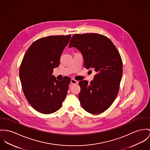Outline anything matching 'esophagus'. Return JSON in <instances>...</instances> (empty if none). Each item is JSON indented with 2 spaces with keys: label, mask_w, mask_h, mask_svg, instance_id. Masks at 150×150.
Instances as JSON below:
<instances>
[{
  "label": "esophagus",
  "mask_w": 150,
  "mask_h": 150,
  "mask_svg": "<svg viewBox=\"0 0 150 150\" xmlns=\"http://www.w3.org/2000/svg\"><path fill=\"white\" fill-rule=\"evenodd\" d=\"M77 83H78V81H76L74 79H71V84H77Z\"/></svg>",
  "instance_id": "34e87169"
}]
</instances>
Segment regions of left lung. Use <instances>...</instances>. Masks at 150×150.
I'll list each match as a JSON object with an SVG mask.
<instances>
[{
    "mask_svg": "<svg viewBox=\"0 0 150 150\" xmlns=\"http://www.w3.org/2000/svg\"><path fill=\"white\" fill-rule=\"evenodd\" d=\"M76 47L84 58L87 69L96 72L90 83L79 82L81 105L92 114L103 112L113 103L119 92L123 74V62L115 46L107 36L99 34H75L69 47Z\"/></svg>",
    "mask_w": 150,
    "mask_h": 150,
    "instance_id": "left-lung-1",
    "label": "left lung"
}]
</instances>
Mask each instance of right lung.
I'll use <instances>...</instances> for the list:
<instances>
[{
	"label": "right lung",
	"instance_id": "right-lung-1",
	"mask_svg": "<svg viewBox=\"0 0 150 150\" xmlns=\"http://www.w3.org/2000/svg\"><path fill=\"white\" fill-rule=\"evenodd\" d=\"M71 35L40 38L28 48L19 69L23 93L37 111L50 114L61 107L69 90L71 79L62 81L52 75L60 64L61 55L69 43Z\"/></svg>",
	"mask_w": 150,
	"mask_h": 150
}]
</instances>
